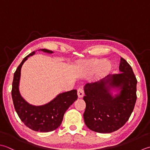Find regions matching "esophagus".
I'll use <instances>...</instances> for the list:
<instances>
[{
    "mask_svg": "<svg viewBox=\"0 0 150 150\" xmlns=\"http://www.w3.org/2000/svg\"><path fill=\"white\" fill-rule=\"evenodd\" d=\"M77 93L79 98H82L84 96V90L82 88H79Z\"/></svg>",
    "mask_w": 150,
    "mask_h": 150,
    "instance_id": "esophagus-1",
    "label": "esophagus"
}]
</instances>
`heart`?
Masks as SVG:
<instances>
[{"instance_id":"b5f03b06","label":"heart","mask_w":150,"mask_h":150,"mask_svg":"<svg viewBox=\"0 0 150 150\" xmlns=\"http://www.w3.org/2000/svg\"><path fill=\"white\" fill-rule=\"evenodd\" d=\"M101 61L100 60H93L91 61L90 62H86L85 63H83L81 65V67L83 69H89V70H94L95 69L96 67L98 66L99 64L101 63ZM103 67H105L106 66V63H103L102 64Z\"/></svg>"}]
</instances>
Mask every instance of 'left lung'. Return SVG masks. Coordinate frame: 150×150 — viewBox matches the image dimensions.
I'll list each match as a JSON object with an SVG mask.
<instances>
[{"instance_id":"8db88e82","label":"left lung","mask_w":150,"mask_h":150,"mask_svg":"<svg viewBox=\"0 0 150 150\" xmlns=\"http://www.w3.org/2000/svg\"><path fill=\"white\" fill-rule=\"evenodd\" d=\"M120 73L109 75L105 80L87 83L83 100L86 108L83 114L88 129L98 133H109L120 129L129 120L137 100L136 76L130 65L120 59ZM121 90L115 97L111 88Z\"/></svg>"}]
</instances>
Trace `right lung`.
Listing matches in <instances>:
<instances>
[{"label": "right lung", "mask_w": 150, "mask_h": 150, "mask_svg": "<svg viewBox=\"0 0 150 150\" xmlns=\"http://www.w3.org/2000/svg\"><path fill=\"white\" fill-rule=\"evenodd\" d=\"M40 50L52 53L47 49ZM34 54L35 52H32L24 57L14 73L11 89L12 100L18 116L27 127L35 131L49 132L56 129L62 124L65 111L78 98L77 91L74 89L59 94L44 105L35 106L27 103L21 96L19 91L21 69L28 57Z\"/></svg>", "instance_id": "add662e5"}]
</instances>
